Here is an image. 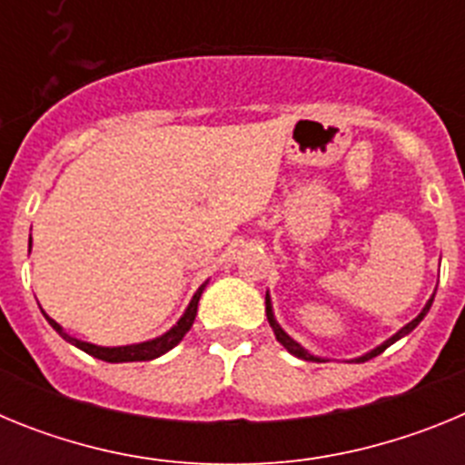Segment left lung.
Masks as SVG:
<instances>
[{
    "label": "left lung",
    "instance_id": "left-lung-1",
    "mask_svg": "<svg viewBox=\"0 0 465 465\" xmlns=\"http://www.w3.org/2000/svg\"><path fill=\"white\" fill-rule=\"evenodd\" d=\"M433 298H435V293L430 295V300H429V302H426V305H424V310L419 312V316H417V319H412V322H410L408 326H402L401 331L396 332V335H391V338L386 340V342H381L380 347H375V349H372V351H368V354H363V356H359V359H354L356 363H363V361H371L372 356H380L381 351H384L386 347H391L393 342H398V340H401V338H405V335H410V332H412L414 328H417L419 323H421V319H424V316L429 314L430 305H433ZM265 314H268V322H270V326H272V331H274V335H277V340H279V342L283 344V347L289 349L291 354H293V356H298V359H302V361H316V363H319V361H322V363H326V359H319V356L310 354V351H307V349L302 347V344H298V342H295V340L291 338L289 332H286V331H283L282 326H279V323H277V319H274V312H272V300H270V293H265Z\"/></svg>",
    "mask_w": 465,
    "mask_h": 465
}]
</instances>
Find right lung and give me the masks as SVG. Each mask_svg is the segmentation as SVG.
I'll list each match as a JSON object with an SVG mask.
<instances>
[{
  "instance_id": "1",
  "label": "right lung",
  "mask_w": 465,
  "mask_h": 465,
  "mask_svg": "<svg viewBox=\"0 0 465 465\" xmlns=\"http://www.w3.org/2000/svg\"><path fill=\"white\" fill-rule=\"evenodd\" d=\"M30 249H32V237H30ZM204 286H207V282L200 286V289L195 291V295H193L191 305L186 307V312L182 314V319L174 323V326L170 328V331L165 332V335H160V338L155 340H149V342H139V344H125V347H97V344H90V342H84V340H76L72 338V335H67V332L63 331V326L57 322H53L51 316H46V322L51 323L53 328H55L60 335H63L67 342H72L74 347H79L81 351H85V354L94 356V359L100 361H106V363H130V361H153L158 359V356L167 354L170 349H174L176 344L182 342L183 335H186L188 331H191L193 322H195V314H197V302H200V295H203Z\"/></svg>"
}]
</instances>
